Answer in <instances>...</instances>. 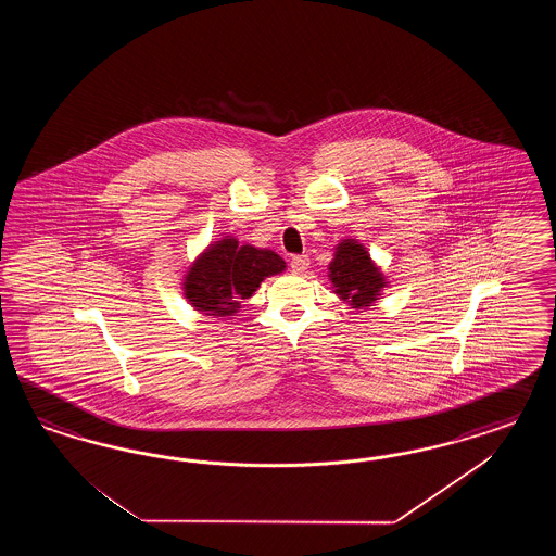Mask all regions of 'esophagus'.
<instances>
[{"mask_svg": "<svg viewBox=\"0 0 556 556\" xmlns=\"http://www.w3.org/2000/svg\"><path fill=\"white\" fill-rule=\"evenodd\" d=\"M289 267L291 270L295 273V275H302L309 267V258H307V254H298V256H293L291 258V263H289Z\"/></svg>", "mask_w": 556, "mask_h": 556, "instance_id": "esophagus-1", "label": "esophagus"}]
</instances>
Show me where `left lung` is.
<instances>
[{
  "instance_id": "8db88e82",
  "label": "left lung",
  "mask_w": 556,
  "mask_h": 556,
  "mask_svg": "<svg viewBox=\"0 0 556 556\" xmlns=\"http://www.w3.org/2000/svg\"><path fill=\"white\" fill-rule=\"evenodd\" d=\"M332 291L353 309H367L381 300L388 277L375 265L369 251L354 238L338 242L334 258L328 265Z\"/></svg>"
}]
</instances>
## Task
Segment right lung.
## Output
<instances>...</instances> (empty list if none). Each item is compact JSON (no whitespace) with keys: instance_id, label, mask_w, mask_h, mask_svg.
<instances>
[{"instance_id":"obj_1","label":"right lung","mask_w":556,"mask_h":556,"mask_svg":"<svg viewBox=\"0 0 556 556\" xmlns=\"http://www.w3.org/2000/svg\"><path fill=\"white\" fill-rule=\"evenodd\" d=\"M286 267V261L269 249L238 244L235 236H224L191 263L184 277V295L205 316H235L240 300L253 298L267 277Z\"/></svg>"}]
</instances>
